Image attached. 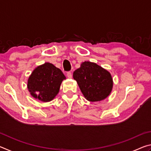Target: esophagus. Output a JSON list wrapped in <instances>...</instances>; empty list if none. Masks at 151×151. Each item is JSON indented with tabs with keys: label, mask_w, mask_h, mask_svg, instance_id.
<instances>
[{
	"label": "esophagus",
	"mask_w": 151,
	"mask_h": 151,
	"mask_svg": "<svg viewBox=\"0 0 151 151\" xmlns=\"http://www.w3.org/2000/svg\"><path fill=\"white\" fill-rule=\"evenodd\" d=\"M66 76L68 78H72V73H71V72H68L66 73Z\"/></svg>",
	"instance_id": "1"
}]
</instances>
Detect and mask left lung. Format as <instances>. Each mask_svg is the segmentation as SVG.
Wrapping results in <instances>:
<instances>
[{
    "label": "left lung",
    "instance_id": "1",
    "mask_svg": "<svg viewBox=\"0 0 151 151\" xmlns=\"http://www.w3.org/2000/svg\"><path fill=\"white\" fill-rule=\"evenodd\" d=\"M73 78L85 98L91 102L101 101L107 98L113 86L111 73L90 61L81 63L80 68L74 71Z\"/></svg>",
    "mask_w": 151,
    "mask_h": 151
}]
</instances>
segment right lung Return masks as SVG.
I'll list each match as a JSON object with an SVG mask.
<instances>
[{
    "label": "right lung",
    "mask_w": 151,
    "mask_h": 151,
    "mask_svg": "<svg viewBox=\"0 0 151 151\" xmlns=\"http://www.w3.org/2000/svg\"><path fill=\"white\" fill-rule=\"evenodd\" d=\"M65 79V76L60 69L50 63H45L33 70L28 78L27 88L33 98L50 102L58 94Z\"/></svg>",
    "instance_id": "right-lung-1"
}]
</instances>
